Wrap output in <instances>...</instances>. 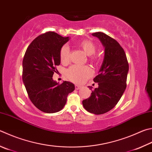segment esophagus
I'll use <instances>...</instances> for the list:
<instances>
[{
	"mask_svg": "<svg viewBox=\"0 0 152 152\" xmlns=\"http://www.w3.org/2000/svg\"><path fill=\"white\" fill-rule=\"evenodd\" d=\"M81 88H82L81 86H79V85H75V89H76V90H79V89H80Z\"/></svg>",
	"mask_w": 152,
	"mask_h": 152,
	"instance_id": "esophagus-1",
	"label": "esophagus"
}]
</instances>
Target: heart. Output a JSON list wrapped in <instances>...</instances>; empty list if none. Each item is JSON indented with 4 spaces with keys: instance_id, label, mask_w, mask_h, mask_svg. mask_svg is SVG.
Instances as JSON below:
<instances>
[{
    "instance_id": "1",
    "label": "heart",
    "mask_w": 152,
    "mask_h": 152,
    "mask_svg": "<svg viewBox=\"0 0 152 152\" xmlns=\"http://www.w3.org/2000/svg\"><path fill=\"white\" fill-rule=\"evenodd\" d=\"M78 46L87 56H90V60L92 62H98L99 57L94 54L96 46L95 44L89 40L80 41ZM60 58L62 63H67L70 58V50L68 46H63L60 51ZM92 74V71L88 66H79L74 65L67 70V77L72 82L80 84L84 82Z\"/></svg>"
}]
</instances>
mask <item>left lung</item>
<instances>
[{"instance_id":"left-lung-1","label":"left lung","mask_w":152,"mask_h":152,"mask_svg":"<svg viewBox=\"0 0 152 152\" xmlns=\"http://www.w3.org/2000/svg\"><path fill=\"white\" fill-rule=\"evenodd\" d=\"M92 34L102 44L104 57L98 75L94 78L98 88L92 91L90 97L82 101V104L88 112L98 115L114 108L120 100L126 88L129 65L125 52L116 40L103 32Z\"/></svg>"}]
</instances>
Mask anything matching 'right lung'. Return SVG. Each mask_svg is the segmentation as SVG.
Instances as JSON below:
<instances>
[{
  "label": "right lung",
  "instance_id": "add662e5",
  "mask_svg": "<svg viewBox=\"0 0 152 152\" xmlns=\"http://www.w3.org/2000/svg\"><path fill=\"white\" fill-rule=\"evenodd\" d=\"M70 37L54 32L38 36L30 43L23 61V80L32 104L45 113L63 109L74 84L63 81L58 84L52 78L56 66L60 64V51Z\"/></svg>",
  "mask_w": 152,
  "mask_h": 152
}]
</instances>
